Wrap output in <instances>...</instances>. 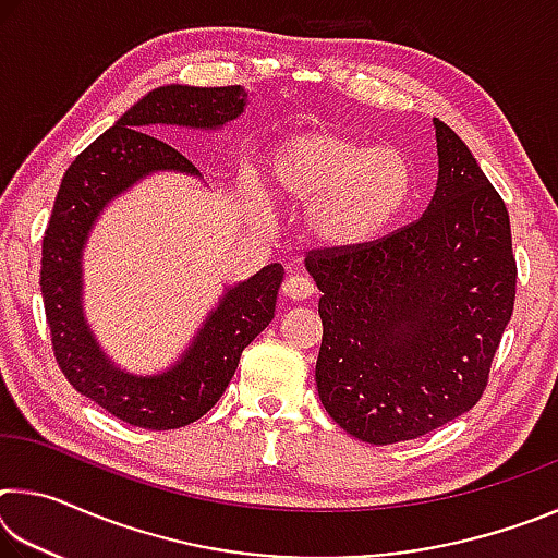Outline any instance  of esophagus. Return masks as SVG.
Here are the masks:
<instances>
[{
    "label": "esophagus",
    "instance_id": "obj_1",
    "mask_svg": "<svg viewBox=\"0 0 558 558\" xmlns=\"http://www.w3.org/2000/svg\"><path fill=\"white\" fill-rule=\"evenodd\" d=\"M282 295L290 300H307L315 295V286H313V280H307L302 276H290L286 282H282Z\"/></svg>",
    "mask_w": 558,
    "mask_h": 558
}]
</instances>
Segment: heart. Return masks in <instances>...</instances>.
Instances as JSON below:
<instances>
[{"mask_svg": "<svg viewBox=\"0 0 558 558\" xmlns=\"http://www.w3.org/2000/svg\"><path fill=\"white\" fill-rule=\"evenodd\" d=\"M280 196L307 204L305 229L329 251H354L391 229L413 194V167L401 149L374 147L332 132H305L270 155Z\"/></svg>", "mask_w": 558, "mask_h": 558, "instance_id": "obj_1", "label": "heart"}]
</instances>
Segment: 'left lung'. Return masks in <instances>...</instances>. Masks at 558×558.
<instances>
[{
	"label": "left lung",
	"instance_id": "left-lung-1",
	"mask_svg": "<svg viewBox=\"0 0 558 558\" xmlns=\"http://www.w3.org/2000/svg\"><path fill=\"white\" fill-rule=\"evenodd\" d=\"M438 184L418 221L354 251H313L325 411L372 446L446 426L480 401L514 310L502 196L468 145L433 118Z\"/></svg>",
	"mask_w": 558,
	"mask_h": 558
}]
</instances>
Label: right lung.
<instances>
[{"mask_svg":"<svg viewBox=\"0 0 558 558\" xmlns=\"http://www.w3.org/2000/svg\"><path fill=\"white\" fill-rule=\"evenodd\" d=\"M245 106L248 90L241 86H159L122 112L61 179L41 245V295L53 354L75 391L130 426L172 430L202 418L233 379L243 349L270 325L286 270L270 263L226 288L172 366L130 374L102 352L83 313V248L102 209L143 179L157 172L202 179L199 169L153 130H221Z\"/></svg>","mask_w":558,"mask_h":558,"instance_id":"add662e5","label":"right lung"}]
</instances>
